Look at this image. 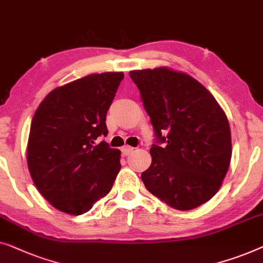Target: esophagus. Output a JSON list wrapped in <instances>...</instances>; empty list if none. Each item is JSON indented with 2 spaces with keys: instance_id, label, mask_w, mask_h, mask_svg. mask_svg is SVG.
<instances>
[{
  "instance_id": "1",
  "label": "esophagus",
  "mask_w": 263,
  "mask_h": 263,
  "mask_svg": "<svg viewBox=\"0 0 263 263\" xmlns=\"http://www.w3.org/2000/svg\"><path fill=\"white\" fill-rule=\"evenodd\" d=\"M133 150H135V149H133V147L128 146V145H125L123 149H121V153H123L124 156H128V155L133 153Z\"/></svg>"
}]
</instances>
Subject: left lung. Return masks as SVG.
Returning a JSON list of instances; mask_svg holds the SVG:
<instances>
[{
    "instance_id": "1",
    "label": "left lung",
    "mask_w": 263,
    "mask_h": 263,
    "mask_svg": "<svg viewBox=\"0 0 263 263\" xmlns=\"http://www.w3.org/2000/svg\"><path fill=\"white\" fill-rule=\"evenodd\" d=\"M153 124L146 190L181 211L205 204L221 186L231 160L228 118L193 77L168 68L130 71Z\"/></svg>"
}]
</instances>
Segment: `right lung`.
Wrapping results in <instances>:
<instances>
[{
  "label": "right lung",
  "instance_id": "right-lung-1",
  "mask_svg": "<svg viewBox=\"0 0 263 263\" xmlns=\"http://www.w3.org/2000/svg\"><path fill=\"white\" fill-rule=\"evenodd\" d=\"M123 72L82 77L56 88L32 119L27 164L40 194L62 212L79 216L112 190L120 150L106 142V114Z\"/></svg>",
  "mask_w": 263,
  "mask_h": 263
}]
</instances>
